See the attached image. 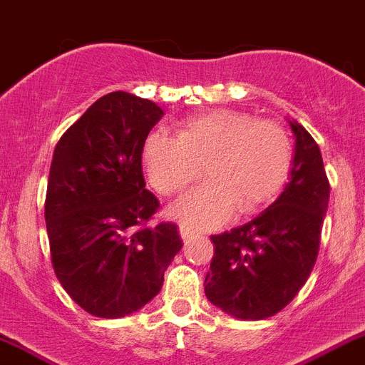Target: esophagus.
<instances>
[{"instance_id":"esophagus-1","label":"esophagus","mask_w":365,"mask_h":365,"mask_svg":"<svg viewBox=\"0 0 365 365\" xmlns=\"http://www.w3.org/2000/svg\"><path fill=\"white\" fill-rule=\"evenodd\" d=\"M180 236H182L183 241H189L194 237V232L187 229V227H183V225H180Z\"/></svg>"}]
</instances>
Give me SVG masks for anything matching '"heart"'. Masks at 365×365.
<instances>
[{
    "mask_svg": "<svg viewBox=\"0 0 365 365\" xmlns=\"http://www.w3.org/2000/svg\"><path fill=\"white\" fill-rule=\"evenodd\" d=\"M142 163L163 196L185 190L203 169L207 183L167 209L187 229L203 230L220 227L234 210L252 214L268 205L290 176L294 145L277 122L216 110L182 120L175 136L149 133Z\"/></svg>",
    "mask_w": 365,
    "mask_h": 365,
    "instance_id": "obj_1",
    "label": "heart"
}]
</instances>
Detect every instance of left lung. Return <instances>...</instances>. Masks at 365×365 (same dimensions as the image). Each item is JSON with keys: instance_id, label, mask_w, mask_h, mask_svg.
<instances>
[{"instance_id": "obj_1", "label": "left lung", "mask_w": 365, "mask_h": 365, "mask_svg": "<svg viewBox=\"0 0 365 365\" xmlns=\"http://www.w3.org/2000/svg\"><path fill=\"white\" fill-rule=\"evenodd\" d=\"M295 138L288 183L268 209L230 232L210 236L214 257L205 295L241 321H263L299 294L315 267L329 202L321 149L290 120Z\"/></svg>"}]
</instances>
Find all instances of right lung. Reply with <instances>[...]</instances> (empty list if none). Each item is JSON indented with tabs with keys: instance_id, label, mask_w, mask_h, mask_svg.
<instances>
[{
	"instance_id": "right-lung-1",
	"label": "right lung",
	"mask_w": 365,
	"mask_h": 365,
	"mask_svg": "<svg viewBox=\"0 0 365 365\" xmlns=\"http://www.w3.org/2000/svg\"><path fill=\"white\" fill-rule=\"evenodd\" d=\"M163 110L113 91L56 145L44 221L57 279L84 312L120 319L158 295L182 250L178 227H144L160 207L145 189L142 144Z\"/></svg>"
}]
</instances>
